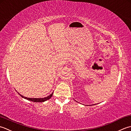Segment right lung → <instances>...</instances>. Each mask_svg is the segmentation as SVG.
Listing matches in <instances>:
<instances>
[{
  "label": "right lung",
  "mask_w": 131,
  "mask_h": 131,
  "mask_svg": "<svg viewBox=\"0 0 131 131\" xmlns=\"http://www.w3.org/2000/svg\"><path fill=\"white\" fill-rule=\"evenodd\" d=\"M18 93V92H17ZM18 94H19L21 97H23L24 98H25L26 100H28L29 101H31L32 102H45V101H46L47 100H49L50 98H51L52 95H53V93H52L50 95L47 96L46 97H45V98H27L26 97H24V96L22 95L21 94H20V93H18Z\"/></svg>",
  "instance_id": "obj_1"
}]
</instances>
